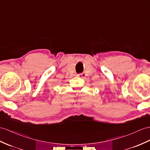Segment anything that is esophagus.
<instances>
[{"instance_id":"esophagus-1","label":"esophagus","mask_w":150,"mask_h":150,"mask_svg":"<svg viewBox=\"0 0 150 150\" xmlns=\"http://www.w3.org/2000/svg\"><path fill=\"white\" fill-rule=\"evenodd\" d=\"M77 76H78V77L81 78H85L86 74H85V73H84V72H83V73H81V74H78Z\"/></svg>"}]
</instances>
